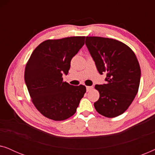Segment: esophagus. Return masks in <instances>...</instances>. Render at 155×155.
<instances>
[{
    "instance_id": "esophagus-1",
    "label": "esophagus",
    "mask_w": 155,
    "mask_h": 155,
    "mask_svg": "<svg viewBox=\"0 0 155 155\" xmlns=\"http://www.w3.org/2000/svg\"><path fill=\"white\" fill-rule=\"evenodd\" d=\"M93 88V87L92 86H87L86 87V89H87V92H89V91H90Z\"/></svg>"
}]
</instances>
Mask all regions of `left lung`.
I'll return each instance as SVG.
<instances>
[{
  "label": "left lung",
  "mask_w": 155,
  "mask_h": 155,
  "mask_svg": "<svg viewBox=\"0 0 155 155\" xmlns=\"http://www.w3.org/2000/svg\"><path fill=\"white\" fill-rule=\"evenodd\" d=\"M85 44L106 84H96L99 99L94 103L101 115L114 118L124 114L138 91L141 71L132 49L118 40L86 37Z\"/></svg>",
  "instance_id": "left-lung-1"
}]
</instances>
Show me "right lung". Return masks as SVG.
<instances>
[{
    "instance_id": "add662e5",
    "label": "right lung",
    "mask_w": 155,
    "mask_h": 155,
    "mask_svg": "<svg viewBox=\"0 0 155 155\" xmlns=\"http://www.w3.org/2000/svg\"><path fill=\"white\" fill-rule=\"evenodd\" d=\"M85 37L46 40L34 50L27 63L25 81L31 101L45 117L63 120L75 114L86 92L85 86L63 82L71 61L84 44Z\"/></svg>"
}]
</instances>
